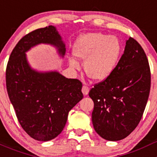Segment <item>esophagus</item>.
<instances>
[{"mask_svg": "<svg viewBox=\"0 0 157 157\" xmlns=\"http://www.w3.org/2000/svg\"><path fill=\"white\" fill-rule=\"evenodd\" d=\"M82 94L86 96L89 94V92H90V88L88 86H83L82 89Z\"/></svg>", "mask_w": 157, "mask_h": 157, "instance_id": "obj_1", "label": "esophagus"}]
</instances>
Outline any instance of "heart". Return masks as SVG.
I'll use <instances>...</instances> for the list:
<instances>
[{"instance_id":"b5f03b06","label":"heart","mask_w":157,"mask_h":157,"mask_svg":"<svg viewBox=\"0 0 157 157\" xmlns=\"http://www.w3.org/2000/svg\"><path fill=\"white\" fill-rule=\"evenodd\" d=\"M121 43L117 37L101 33H88L80 36L75 43V56L85 60L86 74L95 81H103L112 75L121 54ZM69 64L79 68L75 57L69 58Z\"/></svg>"}]
</instances>
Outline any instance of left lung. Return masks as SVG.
<instances>
[{"instance_id":"1","label":"left lung","mask_w":157,"mask_h":157,"mask_svg":"<svg viewBox=\"0 0 157 157\" xmlns=\"http://www.w3.org/2000/svg\"><path fill=\"white\" fill-rule=\"evenodd\" d=\"M151 75L143 48L132 37L114 71L91 89L94 130L108 141L127 138L138 125L150 91Z\"/></svg>"}]
</instances>
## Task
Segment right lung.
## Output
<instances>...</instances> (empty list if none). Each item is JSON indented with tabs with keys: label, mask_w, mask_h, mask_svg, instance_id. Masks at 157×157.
<instances>
[{
	"label": "right lung",
	"mask_w": 157,
	"mask_h": 157,
	"mask_svg": "<svg viewBox=\"0 0 157 157\" xmlns=\"http://www.w3.org/2000/svg\"><path fill=\"white\" fill-rule=\"evenodd\" d=\"M45 44L55 47L60 57L65 43L56 27L48 26L25 35L14 48L6 69V86L11 103L23 130L34 139L47 141L57 137L68 113L83 98L82 84L57 71L32 68L27 52Z\"/></svg>",
	"instance_id": "1"
}]
</instances>
